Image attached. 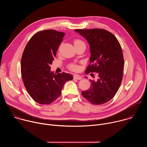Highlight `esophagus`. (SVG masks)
I'll list each match as a JSON object with an SVG mask.
<instances>
[{"label": "esophagus", "mask_w": 147, "mask_h": 147, "mask_svg": "<svg viewBox=\"0 0 147 147\" xmlns=\"http://www.w3.org/2000/svg\"><path fill=\"white\" fill-rule=\"evenodd\" d=\"M73 77H74V79H76V80H81L82 78L80 75H77V74L74 75Z\"/></svg>", "instance_id": "obj_1"}]
</instances>
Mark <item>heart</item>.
<instances>
[{
    "mask_svg": "<svg viewBox=\"0 0 147 147\" xmlns=\"http://www.w3.org/2000/svg\"><path fill=\"white\" fill-rule=\"evenodd\" d=\"M84 44V42L83 41H82L80 39H76L74 40V47H76V46H78V45H80L81 44ZM69 69L72 70V71H77L78 69V67L77 65H75V64H70L69 65Z\"/></svg>",
    "mask_w": 147,
    "mask_h": 147,
    "instance_id": "1",
    "label": "heart"
}]
</instances>
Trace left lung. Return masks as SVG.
Wrapping results in <instances>:
<instances>
[{"label":"left lung","mask_w":147,"mask_h":147,"mask_svg":"<svg viewBox=\"0 0 147 147\" xmlns=\"http://www.w3.org/2000/svg\"><path fill=\"white\" fill-rule=\"evenodd\" d=\"M86 38L90 48V65L86 73L96 72L97 81L90 80V88L81 92L94 105L112 99L117 92L123 78L124 59L121 46L115 36L103 29L75 30Z\"/></svg>","instance_id":"1"}]
</instances>
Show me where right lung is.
<instances>
[{"instance_id":"add662e5","label":"right lung","mask_w":147,"mask_h":147,"mask_svg":"<svg viewBox=\"0 0 147 147\" xmlns=\"http://www.w3.org/2000/svg\"><path fill=\"white\" fill-rule=\"evenodd\" d=\"M65 35L54 30L40 31L27 43L21 60V71L24 86L36 102L49 105L61 94L65 83L72 75L51 71L50 65Z\"/></svg>"}]
</instances>
